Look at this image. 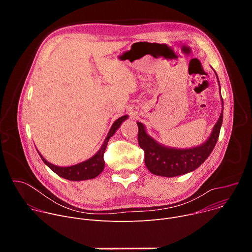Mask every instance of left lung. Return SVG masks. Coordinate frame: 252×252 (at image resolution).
I'll use <instances>...</instances> for the list:
<instances>
[{
    "instance_id": "8db88e82",
    "label": "left lung",
    "mask_w": 252,
    "mask_h": 252,
    "mask_svg": "<svg viewBox=\"0 0 252 252\" xmlns=\"http://www.w3.org/2000/svg\"><path fill=\"white\" fill-rule=\"evenodd\" d=\"M221 100L223 104L222 97ZM222 119L223 110L218 123L215 124L209 138L202 146L189 150L169 149L158 145L156 140L147 134L143 125L137 123L138 145L140 149L145 151V162L149 170L156 175L173 177L188 173L200 166L217 145L222 125Z\"/></svg>"
}]
</instances>
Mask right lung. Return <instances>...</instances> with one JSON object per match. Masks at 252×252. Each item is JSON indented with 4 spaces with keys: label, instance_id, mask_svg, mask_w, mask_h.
Listing matches in <instances>:
<instances>
[{
    "label": "right lung",
    "instance_id": "add662e5",
    "mask_svg": "<svg viewBox=\"0 0 252 252\" xmlns=\"http://www.w3.org/2000/svg\"><path fill=\"white\" fill-rule=\"evenodd\" d=\"M127 119V116H124L121 117L120 119H118L114 125L112 126L109 133H107V136L105 137L102 146L100 148V150L90 159L78 163L76 165H71V166H66V167H62V166H57L54 165L52 163H50L49 161H47L42 156L41 154L40 157L42 158L43 161L54 171L56 172L59 176L68 179V181H86V179H91V178H94L96 177L102 170L104 167V160H103V154L107 145V141L111 138L112 135H114V133L116 132V130L120 127V126L122 125V123ZM39 153V152H38Z\"/></svg>",
    "mask_w": 252,
    "mask_h": 252
}]
</instances>
